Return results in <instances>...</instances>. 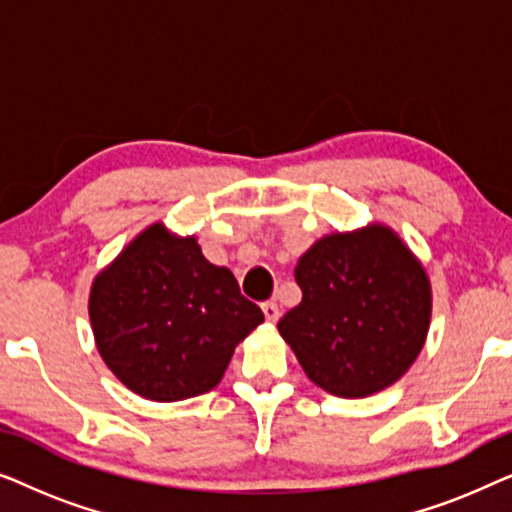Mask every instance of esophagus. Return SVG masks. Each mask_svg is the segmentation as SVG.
<instances>
[{
    "label": "esophagus",
    "instance_id": "esophagus-1",
    "mask_svg": "<svg viewBox=\"0 0 512 512\" xmlns=\"http://www.w3.org/2000/svg\"><path fill=\"white\" fill-rule=\"evenodd\" d=\"M261 310H263L265 319H268L270 324H275V321L279 319V305L275 303V300H268V303H263Z\"/></svg>",
    "mask_w": 512,
    "mask_h": 512
}]
</instances>
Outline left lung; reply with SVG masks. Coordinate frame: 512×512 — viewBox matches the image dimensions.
<instances>
[{
	"mask_svg": "<svg viewBox=\"0 0 512 512\" xmlns=\"http://www.w3.org/2000/svg\"><path fill=\"white\" fill-rule=\"evenodd\" d=\"M303 300L279 333L305 375L328 394L363 398L408 373L431 321V284L387 226L321 237L300 256Z\"/></svg>",
	"mask_w": 512,
	"mask_h": 512,
	"instance_id": "8db88e82",
	"label": "left lung"
}]
</instances>
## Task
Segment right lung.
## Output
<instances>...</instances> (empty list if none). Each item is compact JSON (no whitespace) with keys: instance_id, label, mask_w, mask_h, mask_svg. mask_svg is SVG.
Returning a JSON list of instances; mask_svg holds the SVG:
<instances>
[{"instance_id":"add662e5","label":"right lung","mask_w":512,"mask_h":512,"mask_svg":"<svg viewBox=\"0 0 512 512\" xmlns=\"http://www.w3.org/2000/svg\"><path fill=\"white\" fill-rule=\"evenodd\" d=\"M90 324L104 363L149 401L212 391L235 347L263 324L228 268L202 256L195 237L153 223L95 277Z\"/></svg>"}]
</instances>
